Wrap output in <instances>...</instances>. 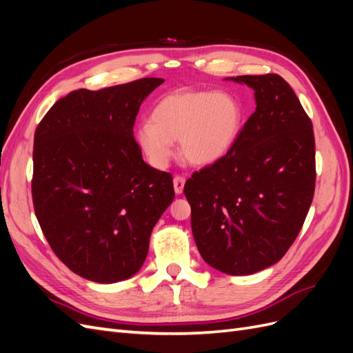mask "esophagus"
<instances>
[{
	"label": "esophagus",
	"mask_w": 353,
	"mask_h": 353,
	"mask_svg": "<svg viewBox=\"0 0 353 353\" xmlns=\"http://www.w3.org/2000/svg\"><path fill=\"white\" fill-rule=\"evenodd\" d=\"M184 185H185V178L176 175V176L174 178V190H175V193H176V194L183 193Z\"/></svg>",
	"instance_id": "obj_1"
}]
</instances>
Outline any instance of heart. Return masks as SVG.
<instances>
[{
    "instance_id": "heart-1",
    "label": "heart",
    "mask_w": 353,
    "mask_h": 353,
    "mask_svg": "<svg viewBox=\"0 0 353 353\" xmlns=\"http://www.w3.org/2000/svg\"><path fill=\"white\" fill-rule=\"evenodd\" d=\"M243 126L239 100L227 92L176 91L159 100L150 121L137 130V143L156 168L174 157V141L188 163L218 162L236 144Z\"/></svg>"
}]
</instances>
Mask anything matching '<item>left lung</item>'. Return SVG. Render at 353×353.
<instances>
[{
    "instance_id": "left-lung-1",
    "label": "left lung",
    "mask_w": 353,
    "mask_h": 353,
    "mask_svg": "<svg viewBox=\"0 0 353 353\" xmlns=\"http://www.w3.org/2000/svg\"><path fill=\"white\" fill-rule=\"evenodd\" d=\"M256 110L231 150L187 179L191 230L208 265L250 275L279 262L302 230L315 191L312 122L280 74L231 78Z\"/></svg>"
}]
</instances>
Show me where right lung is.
<instances>
[{
  "label": "right lung",
  "mask_w": 353,
  "mask_h": 353,
  "mask_svg": "<svg viewBox=\"0 0 353 353\" xmlns=\"http://www.w3.org/2000/svg\"><path fill=\"white\" fill-rule=\"evenodd\" d=\"M162 78L77 90L42 117L34 138L32 199L52 252L70 271L110 284L140 271L172 175L148 166L135 117Z\"/></svg>",
  "instance_id": "obj_1"
}]
</instances>
